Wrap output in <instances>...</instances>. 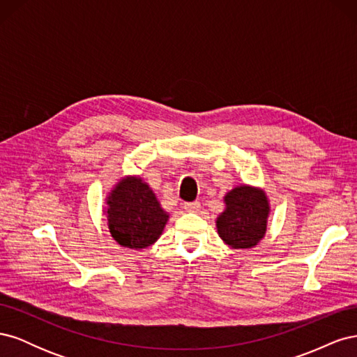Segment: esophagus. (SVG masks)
<instances>
[{"mask_svg": "<svg viewBox=\"0 0 357 357\" xmlns=\"http://www.w3.org/2000/svg\"><path fill=\"white\" fill-rule=\"evenodd\" d=\"M183 208L186 211H192V213H197L201 208V204L198 201H193V202H183Z\"/></svg>", "mask_w": 357, "mask_h": 357, "instance_id": "esophagus-1", "label": "esophagus"}]
</instances>
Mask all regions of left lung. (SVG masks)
<instances>
[{
  "label": "left lung",
  "mask_w": 357,
  "mask_h": 357,
  "mask_svg": "<svg viewBox=\"0 0 357 357\" xmlns=\"http://www.w3.org/2000/svg\"><path fill=\"white\" fill-rule=\"evenodd\" d=\"M225 210L215 219L218 234L231 248H252L261 241L268 226L269 201L261 188L241 185L226 193Z\"/></svg>",
  "instance_id": "8db88e82"
}]
</instances>
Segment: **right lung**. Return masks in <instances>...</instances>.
Returning a JSON list of instances; mask_svg holds the SVG:
<instances>
[{
	"label": "right lung",
	"mask_w": 357,
	"mask_h": 357,
	"mask_svg": "<svg viewBox=\"0 0 357 357\" xmlns=\"http://www.w3.org/2000/svg\"><path fill=\"white\" fill-rule=\"evenodd\" d=\"M107 225L122 247L146 248L164 232L169 214L142 177L128 176L114 185L105 198Z\"/></svg>",
	"instance_id": "add662e5"
}]
</instances>
